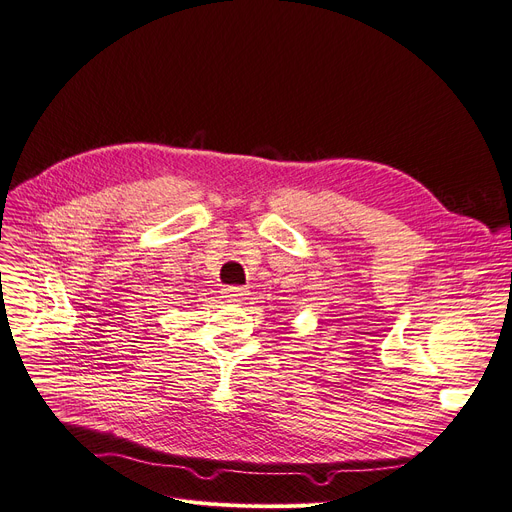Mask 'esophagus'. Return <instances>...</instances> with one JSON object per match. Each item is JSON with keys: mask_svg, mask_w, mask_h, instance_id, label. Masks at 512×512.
<instances>
[{"mask_svg": "<svg viewBox=\"0 0 512 512\" xmlns=\"http://www.w3.org/2000/svg\"><path fill=\"white\" fill-rule=\"evenodd\" d=\"M244 295H246L244 287H225L223 289V297L232 299V301H240V299H244Z\"/></svg>", "mask_w": 512, "mask_h": 512, "instance_id": "1", "label": "esophagus"}]
</instances>
